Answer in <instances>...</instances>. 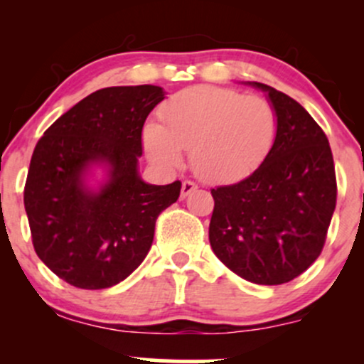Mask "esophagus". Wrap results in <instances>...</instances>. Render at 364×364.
Here are the masks:
<instances>
[{"instance_id": "34e87169", "label": "esophagus", "mask_w": 364, "mask_h": 364, "mask_svg": "<svg viewBox=\"0 0 364 364\" xmlns=\"http://www.w3.org/2000/svg\"><path fill=\"white\" fill-rule=\"evenodd\" d=\"M196 190V185L193 181H183L181 185V198H186L188 195L193 193V191Z\"/></svg>"}]
</instances>
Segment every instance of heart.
Wrapping results in <instances>:
<instances>
[{"label": "heart", "instance_id": "1", "mask_svg": "<svg viewBox=\"0 0 364 364\" xmlns=\"http://www.w3.org/2000/svg\"><path fill=\"white\" fill-rule=\"evenodd\" d=\"M144 128L149 157L164 168L181 164L208 183L240 181L265 161L277 136V112L267 99L231 89L196 85L178 92Z\"/></svg>", "mask_w": 364, "mask_h": 364}]
</instances>
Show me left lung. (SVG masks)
<instances>
[{
	"instance_id": "1",
	"label": "left lung",
	"mask_w": 364,
	"mask_h": 364,
	"mask_svg": "<svg viewBox=\"0 0 364 364\" xmlns=\"http://www.w3.org/2000/svg\"><path fill=\"white\" fill-rule=\"evenodd\" d=\"M246 83L265 92L274 106L277 136L255 173L212 190L208 240L240 277L279 286L321 253L336 210V168L323 129L301 104L265 83Z\"/></svg>"
}]
</instances>
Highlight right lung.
Listing matches in <instances>:
<instances>
[{"label":"right lung","mask_w":364,"mask_h":364,"mask_svg":"<svg viewBox=\"0 0 364 364\" xmlns=\"http://www.w3.org/2000/svg\"><path fill=\"white\" fill-rule=\"evenodd\" d=\"M166 97L157 85L107 87L60 116L37 141L23 203L37 257L80 289L124 281L147 257L156 220L181 183L149 185L139 173L141 129ZM102 168L105 179H88Z\"/></svg>","instance_id":"1"}]
</instances>
